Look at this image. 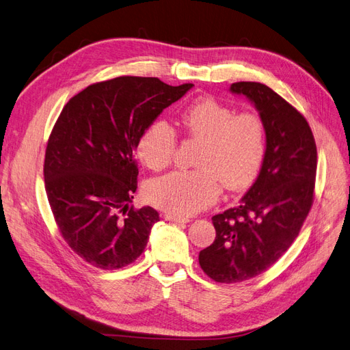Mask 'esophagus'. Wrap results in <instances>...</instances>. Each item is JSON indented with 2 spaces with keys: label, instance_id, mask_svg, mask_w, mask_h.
I'll use <instances>...</instances> for the list:
<instances>
[{
  "label": "esophagus",
  "instance_id": "esophagus-1",
  "mask_svg": "<svg viewBox=\"0 0 350 350\" xmlns=\"http://www.w3.org/2000/svg\"><path fill=\"white\" fill-rule=\"evenodd\" d=\"M164 219L165 221H170V222H182V224H187L189 222V219L187 218H182V217H177V215H172V213H165L164 215Z\"/></svg>",
  "mask_w": 350,
  "mask_h": 350
}]
</instances>
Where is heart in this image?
I'll use <instances>...</instances> for the list:
<instances>
[{
    "instance_id": "1",
    "label": "heart",
    "mask_w": 350,
    "mask_h": 350,
    "mask_svg": "<svg viewBox=\"0 0 350 350\" xmlns=\"http://www.w3.org/2000/svg\"><path fill=\"white\" fill-rule=\"evenodd\" d=\"M177 125L202 142L193 172H174L145 187L150 204L177 217H189L215 202L222 185L230 190L253 183L266 151L263 120L254 113L237 115L213 98L186 106ZM176 151V133L165 122H154L137 142V155L151 170H163Z\"/></svg>"
}]
</instances>
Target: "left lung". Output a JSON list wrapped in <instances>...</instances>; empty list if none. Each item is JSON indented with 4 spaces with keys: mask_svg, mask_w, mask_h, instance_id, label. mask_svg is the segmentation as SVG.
I'll return each mask as SVG.
<instances>
[{
    "mask_svg": "<svg viewBox=\"0 0 350 350\" xmlns=\"http://www.w3.org/2000/svg\"><path fill=\"white\" fill-rule=\"evenodd\" d=\"M265 123L266 151L260 172L234 208L212 217L217 237L199 253L204 272L221 284L260 275L284 254L312 205L317 148L297 109L272 88L253 81L234 83Z\"/></svg>",
    "mask_w": 350,
    "mask_h": 350,
    "instance_id": "1",
    "label": "left lung"
}]
</instances>
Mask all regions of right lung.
<instances>
[{"mask_svg": "<svg viewBox=\"0 0 350 350\" xmlns=\"http://www.w3.org/2000/svg\"><path fill=\"white\" fill-rule=\"evenodd\" d=\"M191 87L118 77L88 85L62 109L44 155V186L62 237L87 263L115 270L142 254L160 218L151 206L129 208L133 152L141 133Z\"/></svg>", "mask_w": 350, "mask_h": 350, "instance_id": "1", "label": "right lung"}]
</instances>
